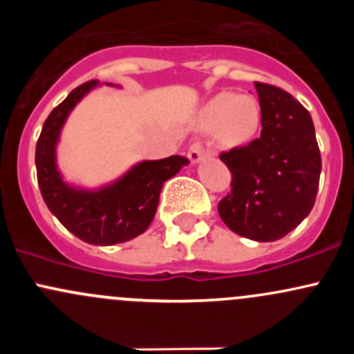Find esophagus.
I'll return each instance as SVG.
<instances>
[{
	"label": "esophagus",
	"mask_w": 354,
	"mask_h": 354,
	"mask_svg": "<svg viewBox=\"0 0 354 354\" xmlns=\"http://www.w3.org/2000/svg\"><path fill=\"white\" fill-rule=\"evenodd\" d=\"M207 154H209V152H207L205 149H203V145L200 144V142H194V144L190 145V151H188V159L192 160V164H197Z\"/></svg>",
	"instance_id": "obj_1"
}]
</instances>
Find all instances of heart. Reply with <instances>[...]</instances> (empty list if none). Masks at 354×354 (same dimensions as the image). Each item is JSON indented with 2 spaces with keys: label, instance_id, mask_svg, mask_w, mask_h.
Returning <instances> with one entry per match:
<instances>
[{
  "label": "heart",
  "instance_id": "1",
  "mask_svg": "<svg viewBox=\"0 0 354 354\" xmlns=\"http://www.w3.org/2000/svg\"><path fill=\"white\" fill-rule=\"evenodd\" d=\"M198 124L203 130L217 128V137L224 145H241L259 130V101L252 95L217 94L203 106Z\"/></svg>",
  "mask_w": 354,
  "mask_h": 354
}]
</instances>
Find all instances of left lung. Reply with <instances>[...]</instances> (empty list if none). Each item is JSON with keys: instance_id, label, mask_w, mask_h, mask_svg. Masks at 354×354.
I'll use <instances>...</instances> for the list:
<instances>
[{"instance_id": "8db88e82", "label": "left lung", "mask_w": 354, "mask_h": 354, "mask_svg": "<svg viewBox=\"0 0 354 354\" xmlns=\"http://www.w3.org/2000/svg\"><path fill=\"white\" fill-rule=\"evenodd\" d=\"M262 131L245 147L223 152L233 174L219 216L231 231L253 241L286 236L310 214L322 159L310 113L291 94L255 82Z\"/></svg>"}]
</instances>
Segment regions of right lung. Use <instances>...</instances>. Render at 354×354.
Returning a JSON list of instances; mask_svg holds the SVG:
<instances>
[{"label": "right lung", "instance_id": "add662e5", "mask_svg": "<svg viewBox=\"0 0 354 354\" xmlns=\"http://www.w3.org/2000/svg\"><path fill=\"white\" fill-rule=\"evenodd\" d=\"M95 87L97 80L80 85L51 111L35 147V167L42 198L53 216L85 243L109 246L133 240L151 226L162 185L190 160L183 156L140 160L118 180L97 188L68 183L58 167L56 149L70 113Z\"/></svg>", "mask_w": 354, "mask_h": 354}]
</instances>
